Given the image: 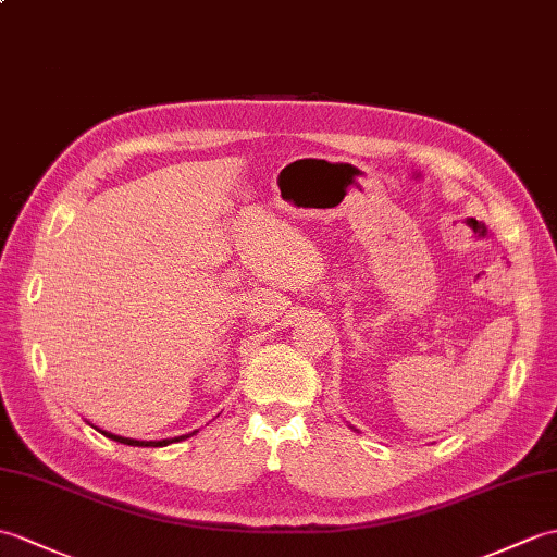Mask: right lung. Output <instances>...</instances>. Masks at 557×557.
<instances>
[{
  "label": "right lung",
  "mask_w": 557,
  "mask_h": 557,
  "mask_svg": "<svg viewBox=\"0 0 557 557\" xmlns=\"http://www.w3.org/2000/svg\"><path fill=\"white\" fill-rule=\"evenodd\" d=\"M99 430V426H97ZM103 436L107 438H113V442H119V444H125V446H168V444H173V442H183V438H187V436H191V434H183V436H175V438H163V442H137V438H127V436H119V434H111V432H107V430H99Z\"/></svg>",
  "instance_id": "1"
}]
</instances>
